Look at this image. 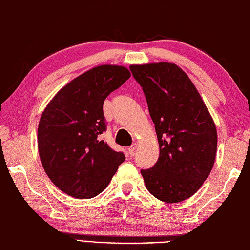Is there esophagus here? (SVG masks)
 <instances>
[{
    "mask_svg": "<svg viewBox=\"0 0 250 250\" xmlns=\"http://www.w3.org/2000/svg\"><path fill=\"white\" fill-rule=\"evenodd\" d=\"M136 148H138V145L136 144H132L130 147L128 148V151H129V154L131 155V156H133L134 155V151L136 150Z\"/></svg>",
    "mask_w": 250,
    "mask_h": 250,
    "instance_id": "1",
    "label": "esophagus"
}]
</instances>
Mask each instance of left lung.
Segmentation results:
<instances>
[{"label": "left lung", "instance_id": "8db88e82", "mask_svg": "<svg viewBox=\"0 0 250 250\" xmlns=\"http://www.w3.org/2000/svg\"><path fill=\"white\" fill-rule=\"evenodd\" d=\"M143 89L159 143L153 168L141 170L148 192L164 203L189 198L212 170L216 125L188 76L172 62L131 65Z\"/></svg>", "mask_w": 250, "mask_h": 250}]
</instances>
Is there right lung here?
I'll use <instances>...</instances> for the list:
<instances>
[{"label":"right lung","instance_id":"obj_1","mask_svg":"<svg viewBox=\"0 0 250 250\" xmlns=\"http://www.w3.org/2000/svg\"><path fill=\"white\" fill-rule=\"evenodd\" d=\"M131 77L124 66L101 65L62 87L42 112L38 148L47 177L75 198H92L109 184L124 163L101 134L106 130L103 104Z\"/></svg>","mask_w":250,"mask_h":250}]
</instances>
